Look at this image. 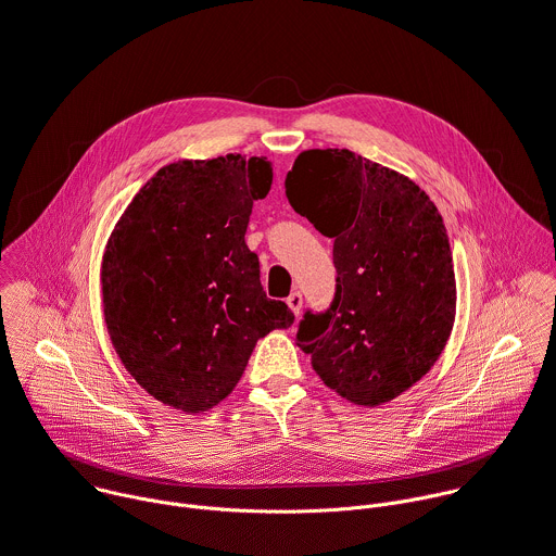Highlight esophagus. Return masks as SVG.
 <instances>
[{"mask_svg":"<svg viewBox=\"0 0 556 556\" xmlns=\"http://www.w3.org/2000/svg\"><path fill=\"white\" fill-rule=\"evenodd\" d=\"M287 304H289V308L295 313V317L300 315V311H302V293L300 291H293L289 298H287Z\"/></svg>","mask_w":556,"mask_h":556,"instance_id":"esophagus-1","label":"esophagus"}]
</instances>
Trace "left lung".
Here are the masks:
<instances>
[{"instance_id":"1","label":"left lung","mask_w":556,"mask_h":556,"mask_svg":"<svg viewBox=\"0 0 556 556\" xmlns=\"http://www.w3.org/2000/svg\"><path fill=\"white\" fill-rule=\"evenodd\" d=\"M289 204L332 239L337 289L306 311L295 341L341 397L378 406L441 356L456 313L447 232L406 176L350 150H306L285 180Z\"/></svg>"}]
</instances>
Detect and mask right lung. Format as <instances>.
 <instances>
[{"label":"right lung","instance_id":"right-lung-1","mask_svg":"<svg viewBox=\"0 0 556 556\" xmlns=\"http://www.w3.org/2000/svg\"><path fill=\"white\" fill-rule=\"evenodd\" d=\"M265 156L178 161L154 174L117 222L102 258L104 319L124 367L185 413L219 404L256 341L293 313L261 287L245 245L256 200L271 189Z\"/></svg>","mask_w":556,"mask_h":556}]
</instances>
